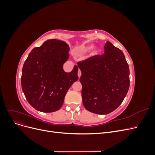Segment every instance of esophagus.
<instances>
[{
	"instance_id": "esophagus-1",
	"label": "esophagus",
	"mask_w": 155,
	"mask_h": 155,
	"mask_svg": "<svg viewBox=\"0 0 155 155\" xmlns=\"http://www.w3.org/2000/svg\"><path fill=\"white\" fill-rule=\"evenodd\" d=\"M78 77H79V78H80V76H81V70H78Z\"/></svg>"
}]
</instances>
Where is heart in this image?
<instances>
[{"instance_id":"heart-1","label":"heart","mask_w":155,"mask_h":155,"mask_svg":"<svg viewBox=\"0 0 155 155\" xmlns=\"http://www.w3.org/2000/svg\"><path fill=\"white\" fill-rule=\"evenodd\" d=\"M94 47L93 45H88V46H83L81 48V51H83V52H88L90 50H91ZM98 52V51L97 50H95L93 51L92 52V55H96L97 54Z\"/></svg>"}]
</instances>
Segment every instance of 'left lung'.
<instances>
[{"mask_svg":"<svg viewBox=\"0 0 155 155\" xmlns=\"http://www.w3.org/2000/svg\"><path fill=\"white\" fill-rule=\"evenodd\" d=\"M104 54L78 63L85 109L97 114L116 109L129 91V68L122 51L107 41Z\"/></svg>","mask_w":155,"mask_h":155,"instance_id":"1","label":"left lung"}]
</instances>
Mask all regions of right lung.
<instances>
[{"instance_id": "add662e5", "label": "right lung", "mask_w": 155, "mask_h": 155, "mask_svg": "<svg viewBox=\"0 0 155 155\" xmlns=\"http://www.w3.org/2000/svg\"><path fill=\"white\" fill-rule=\"evenodd\" d=\"M69 50L65 42L49 39L33 49L25 61L22 70V89L28 102L37 110H58L69 88L78 81L77 65L69 73L63 68L69 58Z\"/></svg>"}]
</instances>
